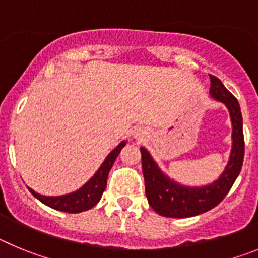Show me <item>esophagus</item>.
<instances>
[{
    "label": "esophagus",
    "instance_id": "34e87169",
    "mask_svg": "<svg viewBox=\"0 0 258 258\" xmlns=\"http://www.w3.org/2000/svg\"><path fill=\"white\" fill-rule=\"evenodd\" d=\"M136 138H138V140H141V138H142V134L137 133V134H136Z\"/></svg>",
    "mask_w": 258,
    "mask_h": 258
}]
</instances>
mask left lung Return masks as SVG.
Segmentation results:
<instances>
[{
  "mask_svg": "<svg viewBox=\"0 0 258 258\" xmlns=\"http://www.w3.org/2000/svg\"><path fill=\"white\" fill-rule=\"evenodd\" d=\"M209 95L226 106L231 120V151L225 170L217 179L203 186H187L174 181L157 165L150 151L141 147L146 197L156 213L164 217L184 218L206 213L218 206L238 178L244 159L243 117L239 102L217 77L209 75Z\"/></svg>",
  "mask_w": 258,
  "mask_h": 258,
  "instance_id": "obj_1",
  "label": "left lung"
}]
</instances>
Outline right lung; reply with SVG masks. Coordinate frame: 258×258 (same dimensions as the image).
<instances>
[{
    "mask_svg": "<svg viewBox=\"0 0 258 258\" xmlns=\"http://www.w3.org/2000/svg\"><path fill=\"white\" fill-rule=\"evenodd\" d=\"M125 145H126V141L118 143L115 149L107 155L104 161L98 168L97 172L93 174L92 178H89L88 182H85L81 187L77 188L74 192L58 195V197H46V195H41V194L36 192L35 190L29 187L28 190L31 191V194L36 199L44 203L45 206L50 207V208L56 209V211L67 212V213H80V212L88 211L101 200L102 194L106 190L109 170H111L116 157L118 156Z\"/></svg>",
    "mask_w": 258,
    "mask_h": 258,
    "instance_id": "obj_1",
    "label": "right lung"
}]
</instances>
